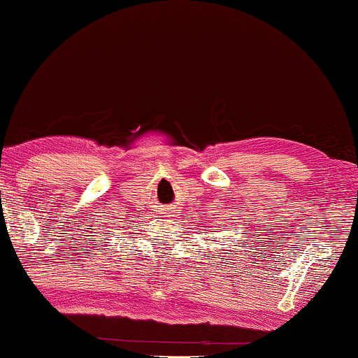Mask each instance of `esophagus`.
<instances>
[{"mask_svg": "<svg viewBox=\"0 0 358 358\" xmlns=\"http://www.w3.org/2000/svg\"><path fill=\"white\" fill-rule=\"evenodd\" d=\"M171 213H176V210H174V208H171Z\"/></svg>", "mask_w": 358, "mask_h": 358, "instance_id": "1", "label": "esophagus"}]
</instances>
